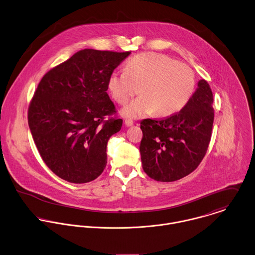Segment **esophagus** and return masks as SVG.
<instances>
[{"label":"esophagus","instance_id":"1","mask_svg":"<svg viewBox=\"0 0 255 255\" xmlns=\"http://www.w3.org/2000/svg\"><path fill=\"white\" fill-rule=\"evenodd\" d=\"M125 125H126L127 127H130V126L133 125V121L130 120V119H126V120H125Z\"/></svg>","mask_w":255,"mask_h":255}]
</instances>
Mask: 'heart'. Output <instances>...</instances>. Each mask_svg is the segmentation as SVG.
<instances>
[{"mask_svg": "<svg viewBox=\"0 0 255 255\" xmlns=\"http://www.w3.org/2000/svg\"><path fill=\"white\" fill-rule=\"evenodd\" d=\"M126 71H114L107 82L112 98L120 105L138 97L123 110L128 118L154 113L167 117L181 111L192 98L196 77L193 69L162 53H140L126 62Z\"/></svg>", "mask_w": 255, "mask_h": 255, "instance_id": "heart-1", "label": "heart"}]
</instances>
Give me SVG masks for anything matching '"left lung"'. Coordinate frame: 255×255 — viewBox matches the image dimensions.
Segmentation results:
<instances>
[{"mask_svg": "<svg viewBox=\"0 0 255 255\" xmlns=\"http://www.w3.org/2000/svg\"><path fill=\"white\" fill-rule=\"evenodd\" d=\"M210 84L202 79L189 103L163 119L141 121L144 172L158 182L178 181L201 164L211 142L215 118Z\"/></svg>", "mask_w": 255, "mask_h": 255, "instance_id": "1", "label": "left lung"}]
</instances>
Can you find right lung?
I'll use <instances>...</instances> for the list:
<instances>
[{
  "mask_svg": "<svg viewBox=\"0 0 255 255\" xmlns=\"http://www.w3.org/2000/svg\"><path fill=\"white\" fill-rule=\"evenodd\" d=\"M130 53L85 48L39 81L27 122L41 159L60 179L84 184L105 169L107 142L123 123L107 82Z\"/></svg>",
  "mask_w": 255,
  "mask_h": 255,
  "instance_id": "add662e5",
  "label": "right lung"
}]
</instances>
